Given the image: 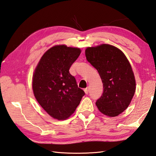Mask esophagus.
Listing matches in <instances>:
<instances>
[{
  "label": "esophagus",
  "mask_w": 156,
  "mask_h": 156,
  "mask_svg": "<svg viewBox=\"0 0 156 156\" xmlns=\"http://www.w3.org/2000/svg\"><path fill=\"white\" fill-rule=\"evenodd\" d=\"M84 92H85L86 94H88V92H89V88H88V87H87L86 88L84 89Z\"/></svg>",
  "instance_id": "obj_1"
}]
</instances>
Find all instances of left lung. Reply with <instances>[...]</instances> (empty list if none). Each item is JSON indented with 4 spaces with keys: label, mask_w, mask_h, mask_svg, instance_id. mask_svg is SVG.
<instances>
[{
    "label": "left lung",
    "mask_w": 156,
    "mask_h": 156,
    "mask_svg": "<svg viewBox=\"0 0 156 156\" xmlns=\"http://www.w3.org/2000/svg\"><path fill=\"white\" fill-rule=\"evenodd\" d=\"M85 54L103 83V94L96 106L104 115L117 116L128 107L136 91L131 65L120 50L110 44L88 47Z\"/></svg>",
    "instance_id": "8db88e82"
}]
</instances>
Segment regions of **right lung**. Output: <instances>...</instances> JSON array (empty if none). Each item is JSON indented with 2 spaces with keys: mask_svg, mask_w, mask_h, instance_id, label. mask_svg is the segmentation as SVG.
I'll use <instances>...</instances> for the list:
<instances>
[{
  "mask_svg": "<svg viewBox=\"0 0 156 156\" xmlns=\"http://www.w3.org/2000/svg\"><path fill=\"white\" fill-rule=\"evenodd\" d=\"M80 53L78 48L54 46L43 54L34 70L32 89L36 99L58 120L69 118L85 95L69 72Z\"/></svg>",
  "mask_w": 156,
  "mask_h": 156,
  "instance_id": "right-lung-1",
  "label": "right lung"
}]
</instances>
